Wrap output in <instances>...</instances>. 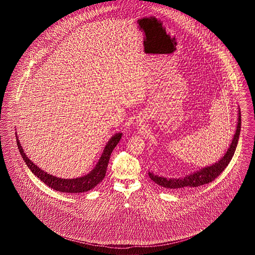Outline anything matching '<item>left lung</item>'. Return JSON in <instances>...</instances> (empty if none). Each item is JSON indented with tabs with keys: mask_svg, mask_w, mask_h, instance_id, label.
<instances>
[{
	"mask_svg": "<svg viewBox=\"0 0 255 255\" xmlns=\"http://www.w3.org/2000/svg\"><path fill=\"white\" fill-rule=\"evenodd\" d=\"M241 131V113L239 111L238 113V122L236 131L234 133V136L232 138L230 148L224 155V157L220 158L218 162H215L214 164L210 166H206L205 168H202L199 171H196L194 173L187 175L183 178H173V179H167L164 177H160L158 175L153 174V172H148L149 177L151 180L158 185L169 188V189H181V188H189V187H197L201 186L203 184H206L208 182L214 181L219 175L226 169V167L231 162V158L234 155V152L236 150L239 134Z\"/></svg>",
	"mask_w": 255,
	"mask_h": 255,
	"instance_id": "obj_1",
	"label": "left lung"
}]
</instances>
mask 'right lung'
Instances as JSON below:
<instances>
[{"mask_svg":"<svg viewBox=\"0 0 255 255\" xmlns=\"http://www.w3.org/2000/svg\"><path fill=\"white\" fill-rule=\"evenodd\" d=\"M122 135V133H116L114 136H112V138L105 146L103 153L99 158L96 167L92 170L89 174H87L83 177H80V178H76V179H61V178H57L50 174H48L44 170L39 168L29 158L26 157L22 146L20 144V141H19L17 135H16L17 136L16 140H17V145L19 148V151L21 153V156L24 159L25 164L28 166V168L36 176L38 179H40L42 182L46 183L50 188H52L56 191L65 192V193H81V192H86V191L93 189L104 179V177L106 175L107 167H108L111 154H112L114 148L120 142Z\"/></svg>","mask_w":255,"mask_h":255,"instance_id":"right-lung-1","label":"right lung"}]
</instances>
